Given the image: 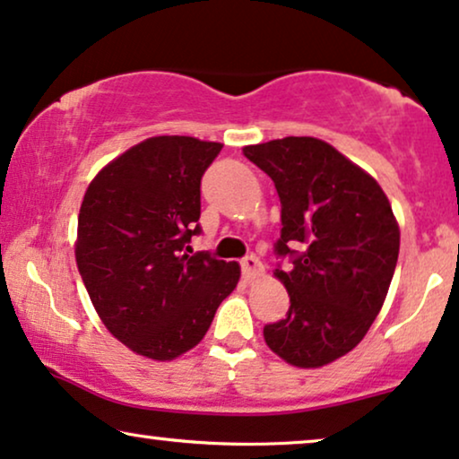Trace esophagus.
<instances>
[{
    "label": "esophagus",
    "mask_w": 459,
    "mask_h": 459,
    "mask_svg": "<svg viewBox=\"0 0 459 459\" xmlns=\"http://www.w3.org/2000/svg\"><path fill=\"white\" fill-rule=\"evenodd\" d=\"M241 271H243V277L252 281L264 273V266H262V262L255 258V255H246V258L241 260Z\"/></svg>",
    "instance_id": "obj_1"
}]
</instances>
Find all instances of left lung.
Segmentation results:
<instances>
[{
    "label": "left lung",
    "instance_id": "8db88e82",
    "mask_svg": "<svg viewBox=\"0 0 459 459\" xmlns=\"http://www.w3.org/2000/svg\"><path fill=\"white\" fill-rule=\"evenodd\" d=\"M271 176L281 201L274 268L290 293L285 319L264 325L273 352L296 368H323L365 338L399 258V224L380 185L310 136L243 149Z\"/></svg>",
    "mask_w": 459,
    "mask_h": 459
}]
</instances>
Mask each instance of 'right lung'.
Here are the masks:
<instances>
[{"instance_id": "obj_1", "label": "right lung", "mask_w": 459, "mask_h": 459, "mask_svg": "<svg viewBox=\"0 0 459 459\" xmlns=\"http://www.w3.org/2000/svg\"><path fill=\"white\" fill-rule=\"evenodd\" d=\"M220 143L157 136L102 168L85 191L75 258L90 300L115 338L155 361L197 346L239 264L193 252L201 176Z\"/></svg>"}]
</instances>
